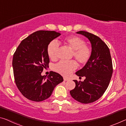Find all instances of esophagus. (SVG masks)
Instances as JSON below:
<instances>
[{"instance_id": "esophagus-1", "label": "esophagus", "mask_w": 126, "mask_h": 126, "mask_svg": "<svg viewBox=\"0 0 126 126\" xmlns=\"http://www.w3.org/2000/svg\"><path fill=\"white\" fill-rule=\"evenodd\" d=\"M63 79H64V81H68V80H69V79H67V78H66V77H64V78H63Z\"/></svg>"}]
</instances>
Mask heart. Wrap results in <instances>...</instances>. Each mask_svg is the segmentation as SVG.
<instances>
[{"label": "heart", "instance_id": "1", "mask_svg": "<svg viewBox=\"0 0 126 126\" xmlns=\"http://www.w3.org/2000/svg\"><path fill=\"white\" fill-rule=\"evenodd\" d=\"M64 43L73 50L72 57L75 58L79 64H85L90 58L91 49L86 45L85 40L77 36L67 37L63 40ZM59 43L57 41H52L47 47V53L50 58L54 59L57 58L59 49ZM77 68V63L75 61L60 62L55 65V71L64 76H68Z\"/></svg>", "mask_w": 126, "mask_h": 126}]
</instances>
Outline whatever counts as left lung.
Instances as JSON below:
<instances>
[{"label": "left lung", "instance_id": "8db88e82", "mask_svg": "<svg viewBox=\"0 0 126 126\" xmlns=\"http://www.w3.org/2000/svg\"><path fill=\"white\" fill-rule=\"evenodd\" d=\"M77 33L84 36L91 44V54L89 61L76 75L85 76L82 82L73 80L75 88L70 91L72 97L83 104L94 102L102 96L108 87L113 73V65L109 49L97 36L80 31Z\"/></svg>", "mask_w": 126, "mask_h": 126}]
</instances>
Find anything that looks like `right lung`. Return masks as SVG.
Instances as JSON below:
<instances>
[{"label": "right lung", "instance_id": "1", "mask_svg": "<svg viewBox=\"0 0 126 126\" xmlns=\"http://www.w3.org/2000/svg\"><path fill=\"white\" fill-rule=\"evenodd\" d=\"M61 33L54 31H37L20 43L13 55L12 66L16 84L22 94L39 102L50 96L56 86L63 81L59 73L51 71L42 76L49 63L47 47Z\"/></svg>", "mask_w": 126, "mask_h": 126}]
</instances>
